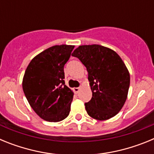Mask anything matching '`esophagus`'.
<instances>
[{
    "label": "esophagus",
    "mask_w": 154,
    "mask_h": 154,
    "mask_svg": "<svg viewBox=\"0 0 154 154\" xmlns=\"http://www.w3.org/2000/svg\"><path fill=\"white\" fill-rule=\"evenodd\" d=\"M80 90L79 87H76V88H73V91H74L75 93H78Z\"/></svg>",
    "instance_id": "obj_1"
}]
</instances>
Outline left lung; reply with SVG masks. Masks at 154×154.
<instances>
[{
    "mask_svg": "<svg viewBox=\"0 0 154 154\" xmlns=\"http://www.w3.org/2000/svg\"><path fill=\"white\" fill-rule=\"evenodd\" d=\"M72 55L85 66L92 97L85 103L87 113L98 120L113 117L127 98L130 78L124 62L113 50L99 45H81Z\"/></svg>",
    "mask_w": 154,
    "mask_h": 154,
    "instance_id": "obj_1",
    "label": "left lung"
}]
</instances>
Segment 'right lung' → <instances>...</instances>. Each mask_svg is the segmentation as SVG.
Returning a JSON list of instances; mask_svg holds the SVG:
<instances>
[{
	"mask_svg": "<svg viewBox=\"0 0 154 154\" xmlns=\"http://www.w3.org/2000/svg\"><path fill=\"white\" fill-rule=\"evenodd\" d=\"M73 45H55L31 61L23 78L24 93L34 111L48 122L67 117L73 99L72 91L65 84L64 66Z\"/></svg>",
	"mask_w": 154,
	"mask_h": 154,
	"instance_id": "obj_1",
	"label": "right lung"
}]
</instances>
